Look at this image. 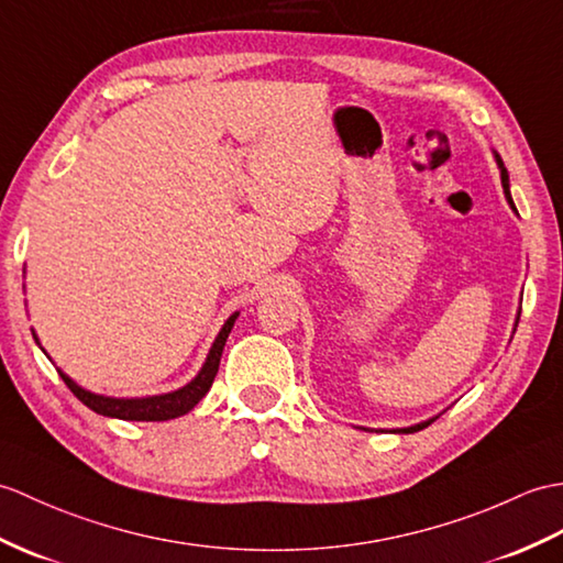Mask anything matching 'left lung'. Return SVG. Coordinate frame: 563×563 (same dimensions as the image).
Segmentation results:
<instances>
[{"label":"left lung","instance_id":"left-lung-1","mask_svg":"<svg viewBox=\"0 0 563 563\" xmlns=\"http://www.w3.org/2000/svg\"><path fill=\"white\" fill-rule=\"evenodd\" d=\"M496 161H499V167H501V185H504V191H506V199H508V203L514 206V199H511V191H508V175H506V167H504V163H501V158L499 155H496ZM514 211H516V206H514ZM431 422L434 420H429V422H422V424H415V427H408V429H396L398 434H412V431H420V429H424V427H429Z\"/></svg>","mask_w":563,"mask_h":563}]
</instances>
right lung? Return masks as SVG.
<instances>
[{
	"label": "right lung",
	"mask_w": 563,
	"mask_h": 563,
	"mask_svg": "<svg viewBox=\"0 0 563 563\" xmlns=\"http://www.w3.org/2000/svg\"><path fill=\"white\" fill-rule=\"evenodd\" d=\"M234 319H238V313H232V317L222 325V331L218 333L216 343L208 352V360L203 364V369L199 372V376L194 378L191 384H187L185 388L175 390V394H165V396H153V398H141V400H120V398H104V396H96V394H88L81 386H76L67 374H62V382L69 386L71 394L81 400L86 408H90L98 415L104 417H117V420H132V422H163V420H173V417L179 415H187L196 402H199L206 394L208 388L213 386V378L218 374L220 367V355H222V347H225L228 335L234 325Z\"/></svg>",
	"instance_id": "add662e5"
}]
</instances>
